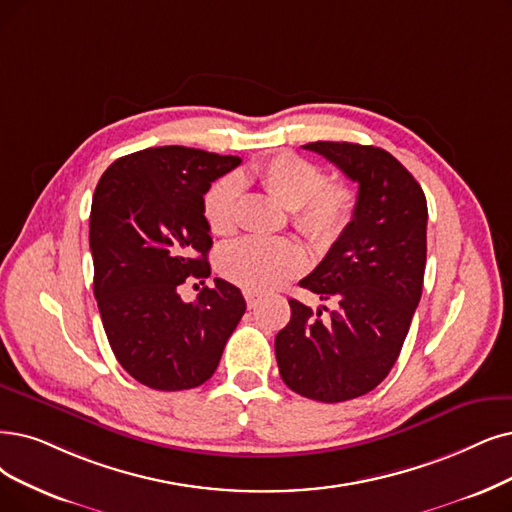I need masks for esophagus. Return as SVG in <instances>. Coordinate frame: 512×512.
I'll list each match as a JSON object with an SVG mask.
<instances>
[{
  "instance_id": "34e87169",
  "label": "esophagus",
  "mask_w": 512,
  "mask_h": 512,
  "mask_svg": "<svg viewBox=\"0 0 512 512\" xmlns=\"http://www.w3.org/2000/svg\"><path fill=\"white\" fill-rule=\"evenodd\" d=\"M243 296H245V302H248V306L250 309H254V306L260 302V296L256 294V292H250V290H245L243 292Z\"/></svg>"
}]
</instances>
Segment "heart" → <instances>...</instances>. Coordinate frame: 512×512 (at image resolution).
I'll return each instance as SVG.
<instances>
[{
	"label": "heart",
	"mask_w": 512,
	"mask_h": 512,
	"mask_svg": "<svg viewBox=\"0 0 512 512\" xmlns=\"http://www.w3.org/2000/svg\"><path fill=\"white\" fill-rule=\"evenodd\" d=\"M258 185L292 210L294 227L327 248L349 229L357 197L344 182H325L321 168L292 153H281L254 168ZM241 185L235 176L218 180L203 199V216L214 235H231L237 224ZM220 273L250 292L277 290L306 269V252L292 239H239L220 254Z\"/></svg>",
	"instance_id": "b5f03b06"
}]
</instances>
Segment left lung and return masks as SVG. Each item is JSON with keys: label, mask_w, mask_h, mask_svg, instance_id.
<instances>
[{"label": "left lung", "mask_w": 512, "mask_h": 512, "mask_svg": "<svg viewBox=\"0 0 512 512\" xmlns=\"http://www.w3.org/2000/svg\"><path fill=\"white\" fill-rule=\"evenodd\" d=\"M302 149L332 161L359 193L349 229L300 281L336 309L323 318L292 298L275 357L294 393L340 403L374 391L401 353L422 296L428 210L416 178L384 149L327 140Z\"/></svg>", "instance_id": "8db88e82"}]
</instances>
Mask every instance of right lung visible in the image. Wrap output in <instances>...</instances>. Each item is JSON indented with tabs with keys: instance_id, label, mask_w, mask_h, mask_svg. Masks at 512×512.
I'll return each mask as SVG.
<instances>
[{
	"instance_id": "obj_1",
	"label": "right lung",
	"mask_w": 512,
	"mask_h": 512,
	"mask_svg": "<svg viewBox=\"0 0 512 512\" xmlns=\"http://www.w3.org/2000/svg\"><path fill=\"white\" fill-rule=\"evenodd\" d=\"M241 163L187 147H155L113 161L90 212L94 296L121 367L155 391H187L212 378L245 313L233 283L214 279L197 302L178 288L210 277L203 195Z\"/></svg>"
}]
</instances>
